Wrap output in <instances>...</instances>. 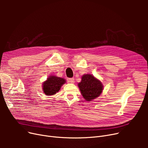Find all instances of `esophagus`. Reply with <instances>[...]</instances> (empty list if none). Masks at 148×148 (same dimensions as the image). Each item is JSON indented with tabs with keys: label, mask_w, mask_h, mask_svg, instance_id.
<instances>
[{
	"label": "esophagus",
	"mask_w": 148,
	"mask_h": 148,
	"mask_svg": "<svg viewBox=\"0 0 148 148\" xmlns=\"http://www.w3.org/2000/svg\"><path fill=\"white\" fill-rule=\"evenodd\" d=\"M68 82L71 83H74V78L68 79Z\"/></svg>",
	"instance_id": "34e87169"
}]
</instances>
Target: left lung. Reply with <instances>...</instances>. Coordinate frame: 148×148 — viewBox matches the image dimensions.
<instances>
[{"label": "left lung", "mask_w": 148, "mask_h": 148, "mask_svg": "<svg viewBox=\"0 0 148 148\" xmlns=\"http://www.w3.org/2000/svg\"><path fill=\"white\" fill-rule=\"evenodd\" d=\"M81 94L87 101H91L98 97L103 90V84L92 74H86L82 77V80L78 83Z\"/></svg>", "instance_id": "left-lung-1"}]
</instances>
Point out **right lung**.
I'll list each match as a JSON object with an SVG mask.
<instances>
[{
    "mask_svg": "<svg viewBox=\"0 0 148 148\" xmlns=\"http://www.w3.org/2000/svg\"><path fill=\"white\" fill-rule=\"evenodd\" d=\"M65 83V79L51 75L42 83V89L46 95L51 96L58 92L62 85Z\"/></svg>",
    "mask_w": 148,
    "mask_h": 148,
    "instance_id": "1",
    "label": "right lung"
}]
</instances>
